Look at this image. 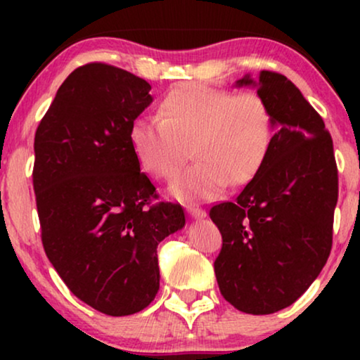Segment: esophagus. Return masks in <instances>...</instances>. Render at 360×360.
Masks as SVG:
<instances>
[{
  "label": "esophagus",
  "mask_w": 360,
  "mask_h": 360,
  "mask_svg": "<svg viewBox=\"0 0 360 360\" xmlns=\"http://www.w3.org/2000/svg\"><path fill=\"white\" fill-rule=\"evenodd\" d=\"M186 213H188V214L191 216V218H195V219H203V218H206V211L198 208V206H195V205H188V206H186Z\"/></svg>",
  "instance_id": "34e87169"
}]
</instances>
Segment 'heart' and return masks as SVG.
<instances>
[{
    "label": "heart",
    "instance_id": "1",
    "mask_svg": "<svg viewBox=\"0 0 360 360\" xmlns=\"http://www.w3.org/2000/svg\"><path fill=\"white\" fill-rule=\"evenodd\" d=\"M272 139L274 115L264 96L201 83L170 88L159 117H137L129 129L137 160L155 179H172L193 152L198 160L170 185L180 201L211 200L226 185L248 184L264 165Z\"/></svg>",
    "mask_w": 360,
    "mask_h": 360
}]
</instances>
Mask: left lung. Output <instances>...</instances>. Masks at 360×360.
<instances>
[{
  "label": "left lung",
  "instance_id": "left-lung-1",
  "mask_svg": "<svg viewBox=\"0 0 360 360\" xmlns=\"http://www.w3.org/2000/svg\"><path fill=\"white\" fill-rule=\"evenodd\" d=\"M236 86H254L265 98L275 134L238 198L210 210L223 236L214 274L234 308L270 314L297 302L326 264L338 167L321 116L287 77L262 70L257 82L245 75Z\"/></svg>",
  "mask_w": 360,
  "mask_h": 360
}]
</instances>
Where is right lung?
I'll list each match as a JSON object with an SVG mask.
<instances>
[{"mask_svg":"<svg viewBox=\"0 0 360 360\" xmlns=\"http://www.w3.org/2000/svg\"><path fill=\"white\" fill-rule=\"evenodd\" d=\"M150 85L93 62L58 88L34 137L42 245L68 290L98 311L127 316L159 292L157 245L185 226L159 198L129 142Z\"/></svg>","mask_w":360,"mask_h":360,"instance_id":"right-lung-1","label":"right lung"}]
</instances>
